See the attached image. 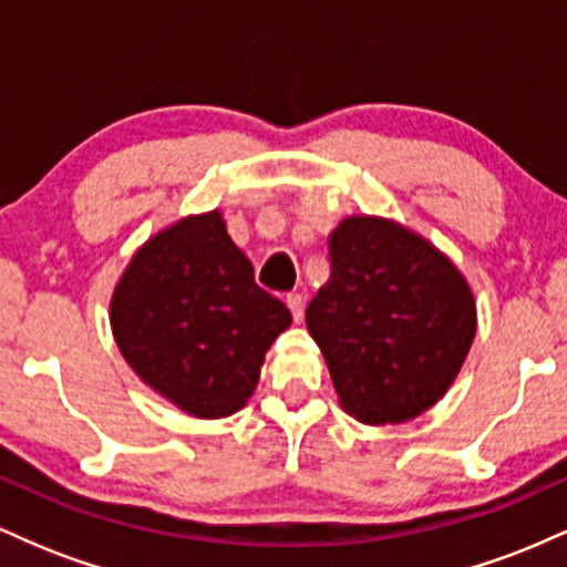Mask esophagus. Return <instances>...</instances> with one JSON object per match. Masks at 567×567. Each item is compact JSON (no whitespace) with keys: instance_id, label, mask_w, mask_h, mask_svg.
Wrapping results in <instances>:
<instances>
[{"instance_id":"1","label":"esophagus","mask_w":567,"mask_h":567,"mask_svg":"<svg viewBox=\"0 0 567 567\" xmlns=\"http://www.w3.org/2000/svg\"><path fill=\"white\" fill-rule=\"evenodd\" d=\"M285 303H288V309L292 311V320H296V322H303L306 298L301 296V292H290V296L285 298Z\"/></svg>"}]
</instances>
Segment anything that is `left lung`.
<instances>
[{"mask_svg":"<svg viewBox=\"0 0 567 567\" xmlns=\"http://www.w3.org/2000/svg\"><path fill=\"white\" fill-rule=\"evenodd\" d=\"M338 402L362 424H402L429 410L464 365L477 306L432 243L375 216L330 234V279L306 309Z\"/></svg>","mask_w":567,"mask_h":567,"instance_id":"1","label":"left lung"}]
</instances>
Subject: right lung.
<instances>
[{
	"instance_id": "1",
	"label": "right lung",
	"mask_w": 567,
	"mask_h": 567,
	"mask_svg": "<svg viewBox=\"0 0 567 567\" xmlns=\"http://www.w3.org/2000/svg\"><path fill=\"white\" fill-rule=\"evenodd\" d=\"M109 317L138 379L197 419L245 408L266 351L292 322L256 285L218 210L181 218L138 247Z\"/></svg>"
}]
</instances>
